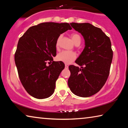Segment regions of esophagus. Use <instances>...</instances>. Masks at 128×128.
<instances>
[{
  "label": "esophagus",
  "mask_w": 128,
  "mask_h": 128,
  "mask_svg": "<svg viewBox=\"0 0 128 128\" xmlns=\"http://www.w3.org/2000/svg\"><path fill=\"white\" fill-rule=\"evenodd\" d=\"M65 68H66V69H68V66H67V65H66V66H65Z\"/></svg>",
  "instance_id": "obj_1"
}]
</instances>
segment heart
<instances>
[{
  "label": "heart",
  "mask_w": 128,
  "mask_h": 128,
  "mask_svg": "<svg viewBox=\"0 0 128 128\" xmlns=\"http://www.w3.org/2000/svg\"><path fill=\"white\" fill-rule=\"evenodd\" d=\"M72 40L75 45H80L81 42V38L77 33H72L70 35ZM61 36H60L56 42V47L58 48L59 47ZM76 59V54L73 52L63 51L60 52L56 56V59L59 62H64L66 64H69Z\"/></svg>",
  "instance_id": "b5f03b06"
}]
</instances>
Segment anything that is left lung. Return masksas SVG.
Returning <instances> with one entry per match:
<instances>
[{"mask_svg":"<svg viewBox=\"0 0 128 128\" xmlns=\"http://www.w3.org/2000/svg\"><path fill=\"white\" fill-rule=\"evenodd\" d=\"M70 24L83 36L85 48L75 62L81 68L69 66L68 84L76 95L88 97L98 92L108 78L113 57L111 42L100 28L89 23Z\"/></svg>","mask_w":128,"mask_h":128,"instance_id":"1","label":"left lung"}]
</instances>
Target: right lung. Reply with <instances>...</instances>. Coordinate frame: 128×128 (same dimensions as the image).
I'll list each match as a JSON object with an SVG mask.
<instances>
[{
  "instance_id": "obj_1",
  "label": "right lung",
  "mask_w": 128,
  "mask_h": 128,
  "mask_svg": "<svg viewBox=\"0 0 128 128\" xmlns=\"http://www.w3.org/2000/svg\"><path fill=\"white\" fill-rule=\"evenodd\" d=\"M72 28L68 23L43 22L29 28L19 39L14 54L15 64L21 84L34 98L45 99L52 95L55 84L65 67L52 62L56 42L60 35Z\"/></svg>"
}]
</instances>
